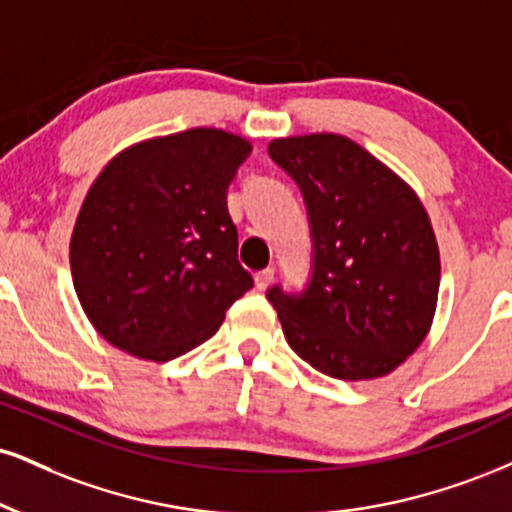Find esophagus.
Wrapping results in <instances>:
<instances>
[{
	"label": "esophagus",
	"instance_id": "esophagus-1",
	"mask_svg": "<svg viewBox=\"0 0 512 512\" xmlns=\"http://www.w3.org/2000/svg\"><path fill=\"white\" fill-rule=\"evenodd\" d=\"M272 281H274V269L272 267L262 269V272L255 274V286L260 288V291H264V288L272 286Z\"/></svg>",
	"mask_w": 512,
	"mask_h": 512
}]
</instances>
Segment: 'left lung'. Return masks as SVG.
<instances>
[{"label": "left lung", "instance_id": "1", "mask_svg": "<svg viewBox=\"0 0 512 512\" xmlns=\"http://www.w3.org/2000/svg\"><path fill=\"white\" fill-rule=\"evenodd\" d=\"M269 155L303 190L315 238L307 291L267 293L288 346L326 377H386L422 346L439 303V243L420 195L346 135L276 138Z\"/></svg>", "mask_w": 512, "mask_h": 512}]
</instances>
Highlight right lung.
Listing matches in <instances>:
<instances>
[{"mask_svg":"<svg viewBox=\"0 0 512 512\" xmlns=\"http://www.w3.org/2000/svg\"><path fill=\"white\" fill-rule=\"evenodd\" d=\"M252 143L188 128L128 145L92 181L71 233L73 288L104 341L166 362L212 338L252 288L226 207Z\"/></svg>","mask_w":512,"mask_h":512,"instance_id":"obj_1","label":"right lung"}]
</instances>
